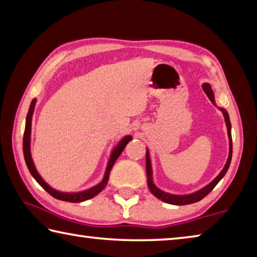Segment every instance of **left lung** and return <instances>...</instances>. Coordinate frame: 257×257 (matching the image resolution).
Segmentation results:
<instances>
[{"mask_svg":"<svg viewBox=\"0 0 257 257\" xmlns=\"http://www.w3.org/2000/svg\"><path fill=\"white\" fill-rule=\"evenodd\" d=\"M203 89L205 94L208 96V98L211 99L212 102H214V96H213V92L211 89V86L208 84H204L203 85ZM221 111L223 112L224 115V120L225 123H227V128H228V136H229V142H230V152H229V158L227 163H225L223 170L220 172V175L217 176L214 180H213L210 185H207L206 187H204L203 189L196 191V193L191 194V195H185V196H176V195H171L168 193H164V191L160 190L159 188H156L155 185L153 184V180H152V168H151V161H150V155L149 152H146V173H147V185H149V188L151 190V193L154 195L155 197H158L161 201H163L165 203L169 204H173V205H187V204H193L199 202L201 199H203L206 195L210 193V191L214 188V187L217 185L222 178L224 177L225 173H227L230 162H231V156H232V141H231V124H230V119H229V114L228 112L221 108Z\"/></svg>","mask_w":257,"mask_h":257,"instance_id":"1","label":"left lung"}]
</instances>
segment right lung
I'll return each mask as SVG.
<instances>
[{
    "label": "right lung",
    "mask_w": 257,
    "mask_h": 257,
    "mask_svg": "<svg viewBox=\"0 0 257 257\" xmlns=\"http://www.w3.org/2000/svg\"><path fill=\"white\" fill-rule=\"evenodd\" d=\"M35 103H36V99H33L32 104H30L28 114H27V119H26V128H25V133H24V156H25L26 164H27V167L29 169L30 173H32V176L35 178V179H36L38 184H40L43 187V188H44L47 191V193L52 195V196H53L54 198L61 199V201L71 202V203H79V202H84V201H87V199H90V198H93L94 196H96L98 193H101V191L104 188H105V186L107 184V180H108V176H110V171H111V169L113 167V164H114L116 159L119 158L121 152L124 150L125 145H127L128 143L132 141V136H125L122 139V141L119 143L118 146L115 147L114 151L112 152L111 158H110V161H108V164H107V168H106V171H105V176H104V179H103L101 184L93 187V188H90L88 190L81 191V193H73V194L61 193V191L54 190L53 188H51V187L47 185L44 180L42 179L41 176L38 175V172L36 171V169H35V165H34V162L32 160V155H30V128H32V116H33V113H34Z\"/></svg>",
    "instance_id": "right-lung-1"
}]
</instances>
